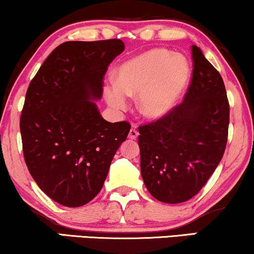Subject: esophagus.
I'll use <instances>...</instances> for the list:
<instances>
[{"label": "esophagus", "instance_id": "obj_1", "mask_svg": "<svg viewBox=\"0 0 254 254\" xmlns=\"http://www.w3.org/2000/svg\"><path fill=\"white\" fill-rule=\"evenodd\" d=\"M137 136H138V131L135 129V128H131L129 133H128V138H130V140H136Z\"/></svg>", "mask_w": 254, "mask_h": 254}]
</instances>
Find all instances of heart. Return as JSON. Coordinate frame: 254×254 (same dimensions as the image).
Returning <instances> with one entry per match:
<instances>
[{
  "label": "heart",
  "mask_w": 254,
  "mask_h": 254,
  "mask_svg": "<svg viewBox=\"0 0 254 254\" xmlns=\"http://www.w3.org/2000/svg\"><path fill=\"white\" fill-rule=\"evenodd\" d=\"M189 75V64L183 57L166 50H151L121 64L116 84L107 85L104 92L116 111L127 109V97L138 96L140 112L157 119L175 105Z\"/></svg>",
  "instance_id": "1"
}]
</instances>
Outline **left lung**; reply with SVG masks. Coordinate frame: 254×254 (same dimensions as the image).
Returning a JSON list of instances; mask_svg holds the SVG:
<instances>
[{
  "mask_svg": "<svg viewBox=\"0 0 254 254\" xmlns=\"http://www.w3.org/2000/svg\"><path fill=\"white\" fill-rule=\"evenodd\" d=\"M192 78L182 104L138 127L141 175L155 199L180 203L196 195L223 157L230 106L224 82L193 45Z\"/></svg>",
  "mask_w": 254,
  "mask_h": 254,
  "instance_id": "left-lung-1",
  "label": "left lung"
}]
</instances>
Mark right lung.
<instances>
[{"label":"right lung","mask_w":254,"mask_h":254,"mask_svg":"<svg viewBox=\"0 0 254 254\" xmlns=\"http://www.w3.org/2000/svg\"><path fill=\"white\" fill-rule=\"evenodd\" d=\"M120 39L67 41L48 55L27 88L20 116L26 166L55 202L81 207L102 190L130 124L104 120L92 99L103 95Z\"/></svg>","instance_id":"1"}]
</instances>
